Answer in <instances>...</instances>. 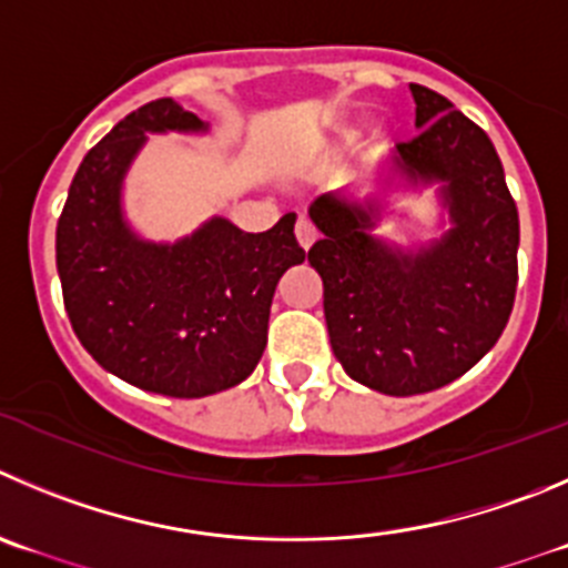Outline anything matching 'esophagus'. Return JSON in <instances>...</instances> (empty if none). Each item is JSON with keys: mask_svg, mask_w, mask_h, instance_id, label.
Returning a JSON list of instances; mask_svg holds the SVG:
<instances>
[{"mask_svg": "<svg viewBox=\"0 0 568 568\" xmlns=\"http://www.w3.org/2000/svg\"><path fill=\"white\" fill-rule=\"evenodd\" d=\"M316 226L311 224L308 219H300L296 221V243H300L302 248H305V252H308L311 246H314V241H316Z\"/></svg>", "mask_w": 568, "mask_h": 568, "instance_id": "esophagus-1", "label": "esophagus"}]
</instances>
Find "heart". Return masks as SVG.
I'll return each mask as SVG.
<instances>
[{
	"label": "heart",
	"mask_w": 568,
	"mask_h": 568,
	"mask_svg": "<svg viewBox=\"0 0 568 568\" xmlns=\"http://www.w3.org/2000/svg\"><path fill=\"white\" fill-rule=\"evenodd\" d=\"M358 136H362V129H358V125H349V129H344L342 134H338V145H353V142H358Z\"/></svg>",
	"instance_id": "obj_1"
}]
</instances>
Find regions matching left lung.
<instances>
[{
    "label": "left lung",
    "mask_w": 568,
    "mask_h": 568,
    "mask_svg": "<svg viewBox=\"0 0 568 568\" xmlns=\"http://www.w3.org/2000/svg\"><path fill=\"white\" fill-rule=\"evenodd\" d=\"M417 136L386 159V184L437 187L448 226L426 243L381 237L386 199L325 193L308 263L325 285L333 356L358 384L406 397L468 373L499 342L518 283V210L499 153L452 100L412 83Z\"/></svg>",
    "instance_id": "left-lung-1"
}]
</instances>
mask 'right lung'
<instances>
[{"instance_id": "right-lung-1", "label": "right lung", "mask_w": 568, "mask_h": 568, "mask_svg": "<svg viewBox=\"0 0 568 568\" xmlns=\"http://www.w3.org/2000/svg\"><path fill=\"white\" fill-rule=\"evenodd\" d=\"M206 134L176 100L131 111L83 156L55 232V263L72 331L125 384L168 397H206L257 367L274 288L305 260L288 212L243 232L212 215L176 243L142 237L123 210V184L148 134Z\"/></svg>"}]
</instances>
